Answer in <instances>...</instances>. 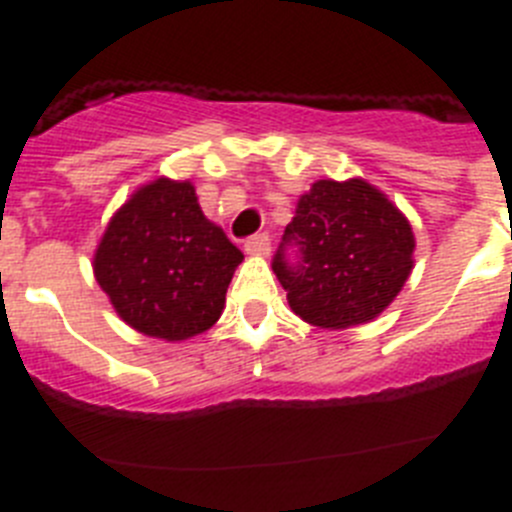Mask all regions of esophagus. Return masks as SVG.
Instances as JSON below:
<instances>
[{"instance_id": "esophagus-1", "label": "esophagus", "mask_w": 512, "mask_h": 512, "mask_svg": "<svg viewBox=\"0 0 512 512\" xmlns=\"http://www.w3.org/2000/svg\"><path fill=\"white\" fill-rule=\"evenodd\" d=\"M243 248H246V253H251V256H266V253H269V248H271L269 233L251 235Z\"/></svg>"}]
</instances>
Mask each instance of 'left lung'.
<instances>
[{
  "mask_svg": "<svg viewBox=\"0 0 512 512\" xmlns=\"http://www.w3.org/2000/svg\"><path fill=\"white\" fill-rule=\"evenodd\" d=\"M413 248V228L379 189L320 179L297 202L271 269L295 315L320 328H351L395 300Z\"/></svg>",
  "mask_w": 512,
  "mask_h": 512,
  "instance_id": "left-lung-1",
  "label": "left lung"
}]
</instances>
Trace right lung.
I'll list each match as a JSON object with an SVG mask.
<instances>
[{
    "instance_id": "obj_1",
    "label": "right lung",
    "mask_w": 512,
    "mask_h": 512,
    "mask_svg": "<svg viewBox=\"0 0 512 512\" xmlns=\"http://www.w3.org/2000/svg\"><path fill=\"white\" fill-rule=\"evenodd\" d=\"M241 261L228 235L202 215L192 184L156 179L115 212L94 277L125 323L184 341L220 318Z\"/></svg>"
}]
</instances>
